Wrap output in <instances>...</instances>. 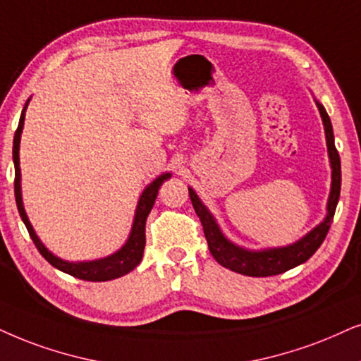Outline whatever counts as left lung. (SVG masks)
<instances>
[{"instance_id": "obj_1", "label": "left lung", "mask_w": 361, "mask_h": 361, "mask_svg": "<svg viewBox=\"0 0 361 361\" xmlns=\"http://www.w3.org/2000/svg\"><path fill=\"white\" fill-rule=\"evenodd\" d=\"M317 102L318 111H320L323 128H325V138H326V148H328V158H330V168H331V188L330 195H328L326 202V216L323 218L322 223H318L312 231L302 236L295 243L286 246H275V248H263V250H248L243 246L236 245L228 236L223 233L220 225H218L216 218L209 212L196 191L188 186V193L193 203V208L196 214L200 216L203 225L204 238L208 241L209 253L216 259L221 267L228 268V270L241 273L246 276H271L280 275L291 270V268L298 267L312 258V255L320 248V245L325 240V236L330 230V225L333 221V214H335L336 204H338L340 198V188H341V165H340V154L335 148V136H333V126L328 116L326 109L323 104Z\"/></svg>"}]
</instances>
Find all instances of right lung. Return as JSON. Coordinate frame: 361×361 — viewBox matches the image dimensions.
<instances>
[{"label": "right lung", "instance_id": "1", "mask_svg": "<svg viewBox=\"0 0 361 361\" xmlns=\"http://www.w3.org/2000/svg\"><path fill=\"white\" fill-rule=\"evenodd\" d=\"M30 99L25 103V108H23L21 116H20V125H18V130L15 133V140H13V163H15V198H16V207L18 212H20V216L25 226L28 228V233L33 240V243L38 248V252L43 255L44 259L49 264H53L54 268H58L59 271L68 273V275L80 278V280L86 281H108L115 280V278H120L131 270H135L138 267L141 258H143V250L145 245H147V236H145V225H147V218L149 212H152L154 200H157L159 186L163 185V181L171 178V173H163L159 175L157 180H153L147 188L143 190V193L140 195L138 204H136L135 209V218L133 225H131V231L128 235V240L125 245L121 246L120 250H116L115 253L108 255L104 258L98 259H90V262H68V259H63L53 255L47 246L43 245V241L38 238L36 235L33 225H31L28 220V214L25 212V204H23V195H21V168H20V141H21V133L23 126H25V113L26 108H28Z\"/></svg>", "mask_w": 361, "mask_h": 361}]
</instances>
